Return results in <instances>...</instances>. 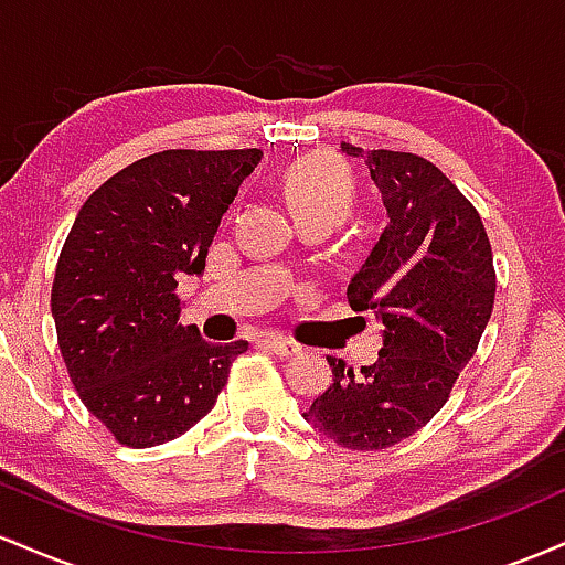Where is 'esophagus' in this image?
I'll use <instances>...</instances> for the list:
<instances>
[{
	"mask_svg": "<svg viewBox=\"0 0 565 565\" xmlns=\"http://www.w3.org/2000/svg\"><path fill=\"white\" fill-rule=\"evenodd\" d=\"M263 345L268 350H274L276 355H281V359H289V355H297L300 353V345H297L295 340H289V337L284 334H263Z\"/></svg>",
	"mask_w": 565,
	"mask_h": 565,
	"instance_id": "obj_1",
	"label": "esophagus"
}]
</instances>
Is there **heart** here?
Returning <instances> with one entry per match:
<instances>
[{
  "instance_id": "obj_1",
  "label": "heart",
  "mask_w": 565,
  "mask_h": 565,
  "mask_svg": "<svg viewBox=\"0 0 565 565\" xmlns=\"http://www.w3.org/2000/svg\"><path fill=\"white\" fill-rule=\"evenodd\" d=\"M281 191L297 223L310 217L340 225L355 206V180L340 159L327 153L297 159L281 174Z\"/></svg>"
}]
</instances>
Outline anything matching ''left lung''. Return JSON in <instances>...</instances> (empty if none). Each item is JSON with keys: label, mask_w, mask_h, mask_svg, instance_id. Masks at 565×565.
<instances>
[{"label": "left lung", "mask_w": 565, "mask_h": 565, "mask_svg": "<svg viewBox=\"0 0 565 565\" xmlns=\"http://www.w3.org/2000/svg\"><path fill=\"white\" fill-rule=\"evenodd\" d=\"M382 193L387 225L350 278L348 302L382 323V350L353 372L329 355L332 382L302 414L355 451L398 444L430 423L476 355L497 291L481 215L436 164L401 151H361Z\"/></svg>", "instance_id": "left-lung-1"}]
</instances>
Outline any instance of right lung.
Returning <instances> with one entry per match:
<instances>
[{"label": "right lung", "instance_id": "1", "mask_svg": "<svg viewBox=\"0 0 565 565\" xmlns=\"http://www.w3.org/2000/svg\"><path fill=\"white\" fill-rule=\"evenodd\" d=\"M260 159V148L151 153L74 220L53 284L57 345L84 406L119 444L148 449L191 430L249 348L183 327L174 289L204 274L220 220Z\"/></svg>", "mask_w": 565, "mask_h": 565}]
</instances>
